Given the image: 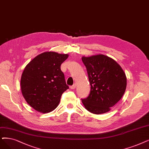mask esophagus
I'll return each mask as SVG.
<instances>
[{
	"label": "esophagus",
	"mask_w": 149,
	"mask_h": 149,
	"mask_svg": "<svg viewBox=\"0 0 149 149\" xmlns=\"http://www.w3.org/2000/svg\"><path fill=\"white\" fill-rule=\"evenodd\" d=\"M70 88L71 89H74V88H76V84H74L73 86H71L70 87Z\"/></svg>",
	"instance_id": "esophagus-1"
}]
</instances>
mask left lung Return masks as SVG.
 <instances>
[{
	"mask_svg": "<svg viewBox=\"0 0 149 149\" xmlns=\"http://www.w3.org/2000/svg\"><path fill=\"white\" fill-rule=\"evenodd\" d=\"M86 67L91 92L82 100L86 109L101 114L110 111L123 95L127 78L122 68L112 58L103 54L82 57Z\"/></svg>",
	"mask_w": 149,
	"mask_h": 149,
	"instance_id": "1",
	"label": "left lung"
}]
</instances>
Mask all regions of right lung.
Segmentation results:
<instances>
[{"label":"right lung","instance_id":"obj_1","mask_svg":"<svg viewBox=\"0 0 149 149\" xmlns=\"http://www.w3.org/2000/svg\"><path fill=\"white\" fill-rule=\"evenodd\" d=\"M68 57V54L45 52L35 57L24 70L21 92L34 109L47 113L57 108L62 93L69 88L61 69Z\"/></svg>","mask_w":149,"mask_h":149}]
</instances>
